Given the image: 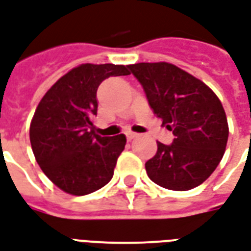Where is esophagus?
Listing matches in <instances>:
<instances>
[{"mask_svg": "<svg viewBox=\"0 0 251 251\" xmlns=\"http://www.w3.org/2000/svg\"><path fill=\"white\" fill-rule=\"evenodd\" d=\"M138 134H135V133H133V131H127L126 133V138H127V141H131L133 138H135Z\"/></svg>", "mask_w": 251, "mask_h": 251, "instance_id": "34e87169", "label": "esophagus"}]
</instances>
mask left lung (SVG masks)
<instances>
[{"label":"left lung","instance_id":"obj_1","mask_svg":"<svg viewBox=\"0 0 251 251\" xmlns=\"http://www.w3.org/2000/svg\"><path fill=\"white\" fill-rule=\"evenodd\" d=\"M154 114L173 131V144L145 163L159 186L185 192L205 182L224 157L229 126L224 106L207 85L168 62L129 65Z\"/></svg>","mask_w":251,"mask_h":251}]
</instances>
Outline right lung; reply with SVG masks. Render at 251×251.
Masks as SVG:
<instances>
[{"instance_id": "obj_1", "label": "right lung", "mask_w": 251, "mask_h": 251, "mask_svg": "<svg viewBox=\"0 0 251 251\" xmlns=\"http://www.w3.org/2000/svg\"><path fill=\"white\" fill-rule=\"evenodd\" d=\"M129 74L124 65H79L38 103L30 124L31 149L46 177L65 193L86 196L113 178L126 137L96 134L92 118L97 116L102 81Z\"/></svg>"}]
</instances>
